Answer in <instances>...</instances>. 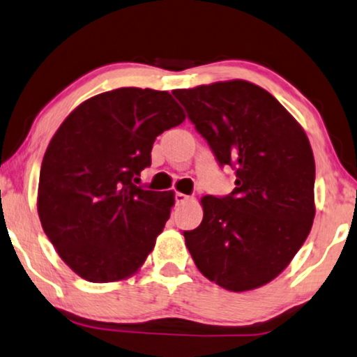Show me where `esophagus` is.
Here are the masks:
<instances>
[{
	"label": "esophagus",
	"mask_w": 357,
	"mask_h": 357,
	"mask_svg": "<svg viewBox=\"0 0 357 357\" xmlns=\"http://www.w3.org/2000/svg\"><path fill=\"white\" fill-rule=\"evenodd\" d=\"M189 196H186V194H183V192H176L174 194V202L176 204H184V202H188L189 201Z\"/></svg>",
	"instance_id": "34e87169"
}]
</instances>
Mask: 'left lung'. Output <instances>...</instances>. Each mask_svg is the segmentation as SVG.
I'll return each mask as SVG.
<instances>
[{
	"instance_id": "left-lung-1",
	"label": "left lung",
	"mask_w": 357,
	"mask_h": 357,
	"mask_svg": "<svg viewBox=\"0 0 357 357\" xmlns=\"http://www.w3.org/2000/svg\"><path fill=\"white\" fill-rule=\"evenodd\" d=\"M217 163L235 169L228 196L202 199L204 218L183 231L199 271L243 292L281 274L315 217V160L305 132L266 89L243 79L174 89Z\"/></svg>"
}]
</instances>
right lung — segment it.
<instances>
[{
    "label": "right lung",
    "mask_w": 357,
    "mask_h": 357,
    "mask_svg": "<svg viewBox=\"0 0 357 357\" xmlns=\"http://www.w3.org/2000/svg\"><path fill=\"white\" fill-rule=\"evenodd\" d=\"M183 121L169 93L119 88L79 104L50 140L37 211L60 258L83 279L121 281L153 250L174 196L137 183L156 137Z\"/></svg>",
    "instance_id": "right-lung-1"
}]
</instances>
